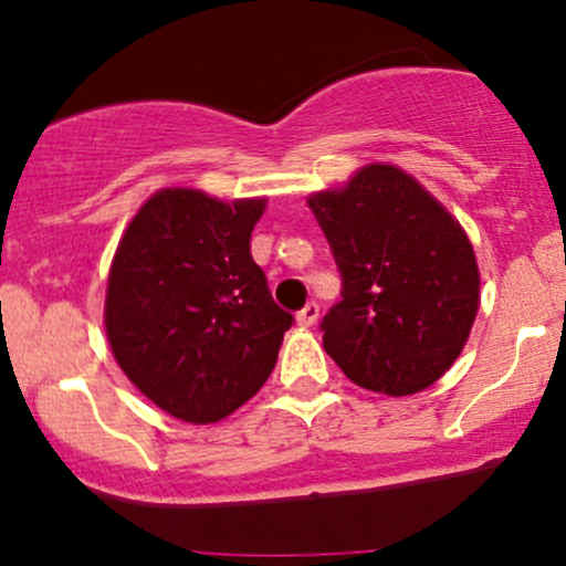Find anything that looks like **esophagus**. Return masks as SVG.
<instances>
[{"instance_id": "34e87169", "label": "esophagus", "mask_w": 566, "mask_h": 566, "mask_svg": "<svg viewBox=\"0 0 566 566\" xmlns=\"http://www.w3.org/2000/svg\"><path fill=\"white\" fill-rule=\"evenodd\" d=\"M316 318H318V303L316 301H308L301 311H297V324L311 326V324H316Z\"/></svg>"}]
</instances>
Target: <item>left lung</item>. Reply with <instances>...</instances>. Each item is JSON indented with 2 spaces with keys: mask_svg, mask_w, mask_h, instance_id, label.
I'll return each mask as SVG.
<instances>
[{
  "mask_svg": "<svg viewBox=\"0 0 566 566\" xmlns=\"http://www.w3.org/2000/svg\"><path fill=\"white\" fill-rule=\"evenodd\" d=\"M343 301L322 318L324 350L350 382L413 395L451 369L480 305V271L459 221L395 166H366L308 200Z\"/></svg>",
  "mask_w": 566,
  "mask_h": 566,
  "instance_id": "obj_1",
  "label": "left lung"
}]
</instances>
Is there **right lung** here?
<instances>
[{
    "label": "right lung",
    "instance_id": "1",
    "mask_svg": "<svg viewBox=\"0 0 566 566\" xmlns=\"http://www.w3.org/2000/svg\"><path fill=\"white\" fill-rule=\"evenodd\" d=\"M263 208L163 189L115 250L105 301L113 356L176 419L208 424L253 398L295 322L250 255Z\"/></svg>",
    "mask_w": 566,
    "mask_h": 566
}]
</instances>
